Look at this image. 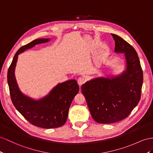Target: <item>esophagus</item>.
Returning a JSON list of instances; mask_svg holds the SVG:
<instances>
[{
	"instance_id": "34e87169",
	"label": "esophagus",
	"mask_w": 153,
	"mask_h": 153,
	"mask_svg": "<svg viewBox=\"0 0 153 153\" xmlns=\"http://www.w3.org/2000/svg\"><path fill=\"white\" fill-rule=\"evenodd\" d=\"M85 81H86V80H85V78H83V77H79V79H77V83H78V85H79V87H81L82 85L84 84L85 83Z\"/></svg>"
}]
</instances>
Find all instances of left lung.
Masks as SVG:
<instances>
[{"mask_svg": "<svg viewBox=\"0 0 153 153\" xmlns=\"http://www.w3.org/2000/svg\"><path fill=\"white\" fill-rule=\"evenodd\" d=\"M111 35L115 41L114 52L124 55L123 72L93 78L81 88L92 117L100 123L126 118L139 103L143 85V72L136 50L121 37Z\"/></svg>", "mask_w": 153, "mask_h": 153, "instance_id": "8db88e82", "label": "left lung"}]
</instances>
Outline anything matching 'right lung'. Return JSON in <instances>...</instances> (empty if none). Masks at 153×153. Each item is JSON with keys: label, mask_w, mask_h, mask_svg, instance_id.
I'll return each mask as SVG.
<instances>
[{"label": "right lung", "mask_w": 153, "mask_h": 153, "mask_svg": "<svg viewBox=\"0 0 153 153\" xmlns=\"http://www.w3.org/2000/svg\"><path fill=\"white\" fill-rule=\"evenodd\" d=\"M50 41V39H37L22 46L15 53L7 71V83L15 107L30 123L44 128H57L66 123L70 105L79 92V85L75 79L66 81L58 83L45 97L35 100L20 91L15 70L19 54Z\"/></svg>", "instance_id": "right-lung-1"}]
</instances>
